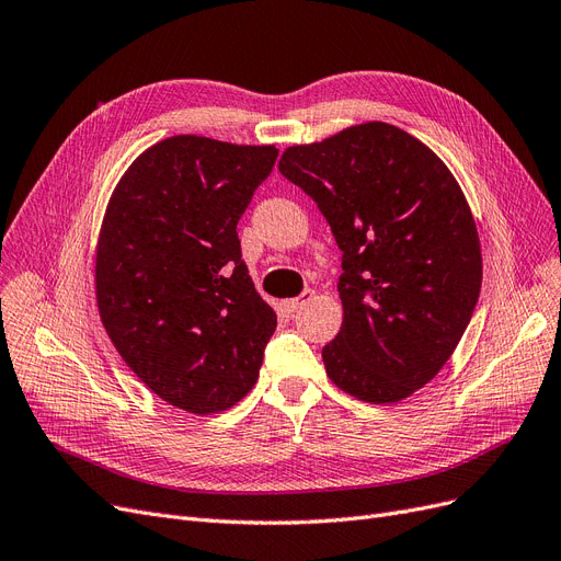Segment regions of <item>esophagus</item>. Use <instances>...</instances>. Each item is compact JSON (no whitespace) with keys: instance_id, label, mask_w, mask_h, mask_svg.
I'll return each instance as SVG.
<instances>
[{"instance_id":"obj_1","label":"esophagus","mask_w":561,"mask_h":561,"mask_svg":"<svg viewBox=\"0 0 561 561\" xmlns=\"http://www.w3.org/2000/svg\"><path fill=\"white\" fill-rule=\"evenodd\" d=\"M313 289H306V293H301L299 297H295V299H285L280 306H283V311L285 313H295V311H299V308L304 306V304H308L313 299Z\"/></svg>"}]
</instances>
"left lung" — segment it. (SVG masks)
Segmentation results:
<instances>
[{
    "mask_svg": "<svg viewBox=\"0 0 561 561\" xmlns=\"http://www.w3.org/2000/svg\"><path fill=\"white\" fill-rule=\"evenodd\" d=\"M278 169L343 250V322L322 347L327 376L366 403L411 397L446 366L480 295V239L453 171L380 121L289 146Z\"/></svg>",
    "mask_w": 561,
    "mask_h": 561,
    "instance_id": "8db88e82",
    "label": "left lung"
}]
</instances>
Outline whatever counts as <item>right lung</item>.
I'll return each instance as SVG.
<instances>
[{"label":"right lung","instance_id":"right-lung-1","mask_svg":"<svg viewBox=\"0 0 561 561\" xmlns=\"http://www.w3.org/2000/svg\"><path fill=\"white\" fill-rule=\"evenodd\" d=\"M276 158V146L179 134L144 150L106 204L94 255L102 324L146 388L187 413L239 403L276 332L237 234Z\"/></svg>","mask_w":561,"mask_h":561}]
</instances>
